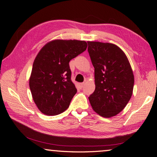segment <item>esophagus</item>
Listing matches in <instances>:
<instances>
[{
	"label": "esophagus",
	"mask_w": 157,
	"mask_h": 157,
	"mask_svg": "<svg viewBox=\"0 0 157 157\" xmlns=\"http://www.w3.org/2000/svg\"><path fill=\"white\" fill-rule=\"evenodd\" d=\"M84 82H83V83L79 84V87H80L81 88H83V87H84Z\"/></svg>",
	"instance_id": "34e87169"
}]
</instances>
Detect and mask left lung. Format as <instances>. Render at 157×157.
<instances>
[{
  "label": "left lung",
  "mask_w": 157,
  "mask_h": 157,
  "mask_svg": "<svg viewBox=\"0 0 157 157\" xmlns=\"http://www.w3.org/2000/svg\"><path fill=\"white\" fill-rule=\"evenodd\" d=\"M88 51L95 68V89L88 97L93 110L103 117L117 115L132 95L133 72L125 53L117 45L88 41Z\"/></svg>",
  "instance_id": "obj_1"
}]
</instances>
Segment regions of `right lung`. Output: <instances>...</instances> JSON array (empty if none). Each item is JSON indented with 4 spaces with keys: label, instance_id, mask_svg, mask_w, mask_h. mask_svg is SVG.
I'll list each match as a JSON object with an SVG mask.
<instances>
[{
    "label": "right lung",
    "instance_id": "add662e5",
    "mask_svg": "<svg viewBox=\"0 0 157 157\" xmlns=\"http://www.w3.org/2000/svg\"><path fill=\"white\" fill-rule=\"evenodd\" d=\"M86 48L84 40L57 39L47 42L39 51L33 64L29 87L41 113L57 115L69 108L77 93L69 63Z\"/></svg>",
    "mask_w": 157,
    "mask_h": 157
}]
</instances>
